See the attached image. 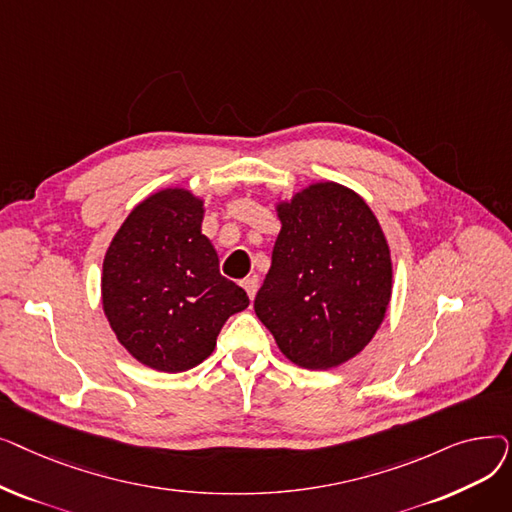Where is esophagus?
<instances>
[{"label": "esophagus", "instance_id": "1", "mask_svg": "<svg viewBox=\"0 0 512 512\" xmlns=\"http://www.w3.org/2000/svg\"><path fill=\"white\" fill-rule=\"evenodd\" d=\"M242 288H245V290H247V294H249V299L253 301V299H255V294H257V288H259V278H257V276L245 278V280H242Z\"/></svg>", "mask_w": 512, "mask_h": 512}]
</instances>
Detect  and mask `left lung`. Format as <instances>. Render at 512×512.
<instances>
[{"mask_svg": "<svg viewBox=\"0 0 512 512\" xmlns=\"http://www.w3.org/2000/svg\"><path fill=\"white\" fill-rule=\"evenodd\" d=\"M276 213L282 228L255 313L294 365L338 367L363 351L386 317V234L365 199L332 180L278 199Z\"/></svg>", "mask_w": 512, "mask_h": 512, "instance_id": "left-lung-1", "label": "left lung"}]
</instances>
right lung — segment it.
I'll return each mask as SVG.
<instances>
[{
  "instance_id": "add662e5",
  "label": "right lung",
  "mask_w": 512,
  "mask_h": 512,
  "mask_svg": "<svg viewBox=\"0 0 512 512\" xmlns=\"http://www.w3.org/2000/svg\"><path fill=\"white\" fill-rule=\"evenodd\" d=\"M203 213L191 188H161L128 213L103 257V313L126 351L155 371L203 363L226 319L249 307L247 292L220 274Z\"/></svg>"
}]
</instances>
